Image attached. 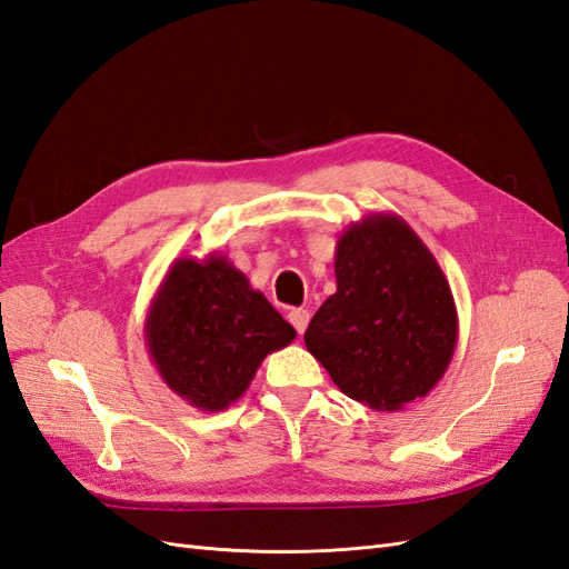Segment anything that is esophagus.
<instances>
[{"label": "esophagus", "instance_id": "esophagus-1", "mask_svg": "<svg viewBox=\"0 0 569 569\" xmlns=\"http://www.w3.org/2000/svg\"><path fill=\"white\" fill-rule=\"evenodd\" d=\"M288 322L296 327L298 333H305V329H308V325H310V312L302 308H293L288 312Z\"/></svg>", "mask_w": 569, "mask_h": 569}]
</instances>
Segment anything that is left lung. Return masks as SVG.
<instances>
[{
  "label": "left lung",
  "mask_w": 569,
  "mask_h": 569,
  "mask_svg": "<svg viewBox=\"0 0 569 569\" xmlns=\"http://www.w3.org/2000/svg\"><path fill=\"white\" fill-rule=\"evenodd\" d=\"M337 293L305 346L346 397L399 411L442 380L459 337L457 305L428 244L397 213L348 226L333 257Z\"/></svg>",
  "instance_id": "left-lung-1"
}]
</instances>
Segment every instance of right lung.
<instances>
[{"instance_id": "add662e5", "label": "right lung", "mask_w": 569, "mask_h": 569, "mask_svg": "<svg viewBox=\"0 0 569 569\" xmlns=\"http://www.w3.org/2000/svg\"><path fill=\"white\" fill-rule=\"evenodd\" d=\"M160 380L199 411L236 403L269 353L296 329L250 286L226 254L178 257L160 281L143 322Z\"/></svg>"}]
</instances>
